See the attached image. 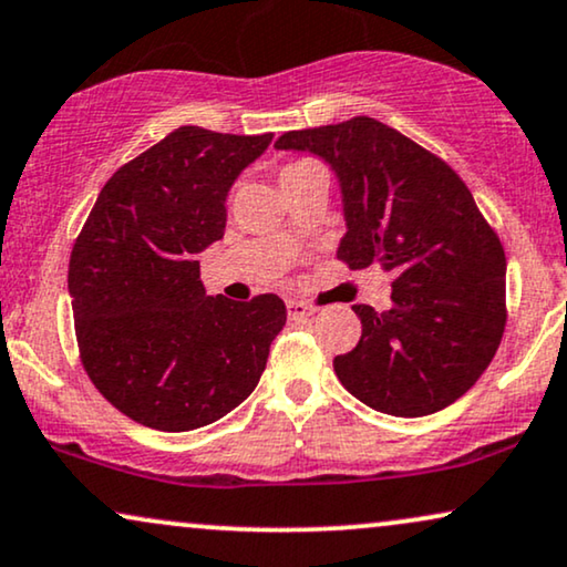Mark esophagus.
I'll use <instances>...</instances> for the list:
<instances>
[{
	"label": "esophagus",
	"instance_id": "34e87169",
	"mask_svg": "<svg viewBox=\"0 0 567 567\" xmlns=\"http://www.w3.org/2000/svg\"><path fill=\"white\" fill-rule=\"evenodd\" d=\"M286 312H289L291 320H299V318H310L318 310H315L312 305H307V301H299V299H289L286 301Z\"/></svg>",
	"mask_w": 567,
	"mask_h": 567
}]
</instances>
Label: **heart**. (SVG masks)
<instances>
[{"label":"heart","instance_id":"b5f03b06","mask_svg":"<svg viewBox=\"0 0 567 567\" xmlns=\"http://www.w3.org/2000/svg\"><path fill=\"white\" fill-rule=\"evenodd\" d=\"M310 168H318L315 164H307V161H297V164H289L281 172V182L284 179H289V176H297V174H301V172H310Z\"/></svg>","mask_w":567,"mask_h":567}]
</instances>
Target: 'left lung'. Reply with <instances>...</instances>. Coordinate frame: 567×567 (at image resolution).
<instances>
[{
    "mask_svg": "<svg viewBox=\"0 0 567 567\" xmlns=\"http://www.w3.org/2000/svg\"><path fill=\"white\" fill-rule=\"evenodd\" d=\"M276 148L333 168L347 220L338 257L393 276L391 310L351 307L362 338L333 359L341 385L391 416L451 406L487 370L505 330V252L468 187L370 116L286 132Z\"/></svg>",
    "mask_w": 567,
    "mask_h": 567,
    "instance_id": "1",
    "label": "left lung"
}]
</instances>
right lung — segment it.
Wrapping results in <instances>:
<instances>
[{
	"mask_svg": "<svg viewBox=\"0 0 567 567\" xmlns=\"http://www.w3.org/2000/svg\"><path fill=\"white\" fill-rule=\"evenodd\" d=\"M274 135L179 127L101 189L70 255L80 359L99 393L151 430L237 409L286 326L276 293L208 297L197 255L224 237L226 197Z\"/></svg>",
	"mask_w": 567,
	"mask_h": 567,
	"instance_id": "add662e5",
	"label": "right lung"
}]
</instances>
